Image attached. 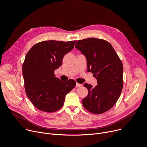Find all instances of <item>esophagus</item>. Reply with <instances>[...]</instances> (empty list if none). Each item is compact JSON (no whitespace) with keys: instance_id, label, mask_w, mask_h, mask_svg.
Segmentation results:
<instances>
[{"instance_id":"34e87169","label":"esophagus","mask_w":147,"mask_h":147,"mask_svg":"<svg viewBox=\"0 0 147 147\" xmlns=\"http://www.w3.org/2000/svg\"><path fill=\"white\" fill-rule=\"evenodd\" d=\"M83 85L82 84H80V83H76V86L77 87H82Z\"/></svg>"}]
</instances>
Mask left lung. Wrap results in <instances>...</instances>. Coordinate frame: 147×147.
Returning a JSON list of instances; mask_svg holds the SVG:
<instances>
[{
  "label": "left lung",
  "mask_w": 147,
  "mask_h": 147,
  "mask_svg": "<svg viewBox=\"0 0 147 147\" xmlns=\"http://www.w3.org/2000/svg\"><path fill=\"white\" fill-rule=\"evenodd\" d=\"M75 47L87 59V71L97 80L93 87L85 83L88 90L82 100L84 107L91 113L100 114L109 111L119 97L123 87V65L112 45L101 38L78 40Z\"/></svg>",
  "instance_id": "1"
}]
</instances>
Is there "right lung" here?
<instances>
[{
    "mask_svg": "<svg viewBox=\"0 0 147 147\" xmlns=\"http://www.w3.org/2000/svg\"><path fill=\"white\" fill-rule=\"evenodd\" d=\"M76 41L46 40L34 45L27 53L22 67L26 95L36 109L46 113L61 109L66 94L75 86L72 79L62 82L55 70Z\"/></svg>",
    "mask_w": 147,
    "mask_h": 147,
    "instance_id": "1",
    "label": "right lung"
}]
</instances>
